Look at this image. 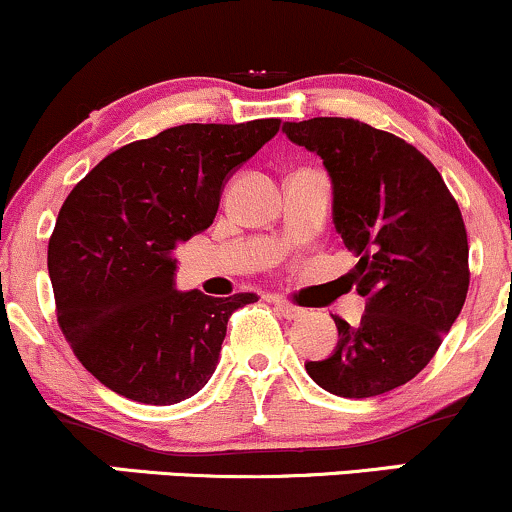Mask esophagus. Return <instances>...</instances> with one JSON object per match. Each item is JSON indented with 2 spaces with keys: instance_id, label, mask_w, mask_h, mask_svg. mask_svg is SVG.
Listing matches in <instances>:
<instances>
[{
  "instance_id": "esophagus-1",
  "label": "esophagus",
  "mask_w": 512,
  "mask_h": 512,
  "mask_svg": "<svg viewBox=\"0 0 512 512\" xmlns=\"http://www.w3.org/2000/svg\"><path fill=\"white\" fill-rule=\"evenodd\" d=\"M274 308L279 310V315L286 317V320H298V317L305 315L303 308H298V305H291L286 301H274Z\"/></svg>"
}]
</instances>
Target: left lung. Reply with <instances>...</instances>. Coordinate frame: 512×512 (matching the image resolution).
Listing matches in <instances>:
<instances>
[{
    "mask_svg": "<svg viewBox=\"0 0 512 512\" xmlns=\"http://www.w3.org/2000/svg\"><path fill=\"white\" fill-rule=\"evenodd\" d=\"M286 137L322 158L332 221L358 257L346 274L366 296L339 342L305 370L322 390L363 399L409 383L436 356L469 289V245L455 197L419 149L358 120L286 122Z\"/></svg>",
    "mask_w": 512,
    "mask_h": 512,
    "instance_id": "1",
    "label": "left lung"
}]
</instances>
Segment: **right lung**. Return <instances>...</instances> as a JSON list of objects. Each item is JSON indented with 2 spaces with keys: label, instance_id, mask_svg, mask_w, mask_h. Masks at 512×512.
I'll use <instances>...</instances> for the list:
<instances>
[{
  "label": "right lung",
  "instance_id": "add662e5",
  "mask_svg": "<svg viewBox=\"0 0 512 512\" xmlns=\"http://www.w3.org/2000/svg\"><path fill=\"white\" fill-rule=\"evenodd\" d=\"M281 120L180 125L105 156L64 199L48 245L57 322L105 387L142 404H178L209 383L233 310L175 289L173 250L207 231L223 185Z\"/></svg>",
  "mask_w": 512,
  "mask_h": 512
}]
</instances>
